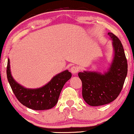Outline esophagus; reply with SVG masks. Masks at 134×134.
<instances>
[{"label": "esophagus", "instance_id": "esophagus-1", "mask_svg": "<svg viewBox=\"0 0 134 134\" xmlns=\"http://www.w3.org/2000/svg\"><path fill=\"white\" fill-rule=\"evenodd\" d=\"M79 67L77 66H72V67H71V68H70V72L73 74H76L78 71H79Z\"/></svg>", "mask_w": 134, "mask_h": 134}]
</instances>
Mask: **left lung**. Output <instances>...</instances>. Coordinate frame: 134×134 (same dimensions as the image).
I'll return each mask as SVG.
<instances>
[{
    "mask_svg": "<svg viewBox=\"0 0 134 134\" xmlns=\"http://www.w3.org/2000/svg\"><path fill=\"white\" fill-rule=\"evenodd\" d=\"M115 56L109 70L104 74L93 72H79L82 81L84 100L92 107L104 105L114 101L120 93L127 74L128 65L120 40L112 33Z\"/></svg>",
    "mask_w": 134,
    "mask_h": 134,
    "instance_id": "8db88e82",
    "label": "left lung"
}]
</instances>
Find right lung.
<instances>
[{
    "instance_id": "add662e5",
    "label": "right lung",
    "mask_w": 134,
    "mask_h": 134,
    "mask_svg": "<svg viewBox=\"0 0 134 134\" xmlns=\"http://www.w3.org/2000/svg\"><path fill=\"white\" fill-rule=\"evenodd\" d=\"M68 70L53 77L47 85L41 88H24L14 80L10 70V62L7 61V77L10 87L18 101L29 108L35 110H48L56 105L64 84L71 77Z\"/></svg>"
}]
</instances>
